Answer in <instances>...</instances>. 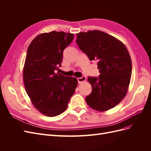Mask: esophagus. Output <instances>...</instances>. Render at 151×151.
<instances>
[{"label":"esophagus","mask_w":151,"mask_h":151,"mask_svg":"<svg viewBox=\"0 0 151 151\" xmlns=\"http://www.w3.org/2000/svg\"><path fill=\"white\" fill-rule=\"evenodd\" d=\"M86 80V77L85 76H83L81 77H79V78H77V81H78V83L79 84H81L85 82Z\"/></svg>","instance_id":"34e87169"}]
</instances>
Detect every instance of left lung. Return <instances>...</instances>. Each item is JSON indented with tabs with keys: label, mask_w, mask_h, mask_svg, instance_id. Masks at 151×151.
<instances>
[{
	"label": "left lung",
	"mask_w": 151,
	"mask_h": 151,
	"mask_svg": "<svg viewBox=\"0 0 151 151\" xmlns=\"http://www.w3.org/2000/svg\"><path fill=\"white\" fill-rule=\"evenodd\" d=\"M76 43L90 60L98 62L99 77H89L92 91L86 98L95 110L105 111L115 107L124 98L132 75V60L121 41L99 30L80 32Z\"/></svg>",
	"instance_id": "1"
}]
</instances>
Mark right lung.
I'll return each instance as SVG.
<instances>
[{"label": "right lung", "instance_id": "right-lung-1", "mask_svg": "<svg viewBox=\"0 0 151 151\" xmlns=\"http://www.w3.org/2000/svg\"><path fill=\"white\" fill-rule=\"evenodd\" d=\"M74 36L63 31L42 33L27 50L22 72L25 89L33 106L45 116L64 111L78 84L76 77L55 73L62 66L63 50Z\"/></svg>", "mask_w": 151, "mask_h": 151}]
</instances>
